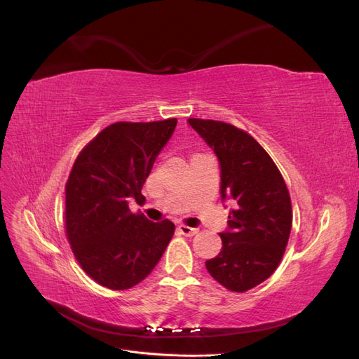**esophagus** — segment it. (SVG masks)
I'll return each mask as SVG.
<instances>
[{"label":"esophagus","instance_id":"1","mask_svg":"<svg viewBox=\"0 0 359 359\" xmlns=\"http://www.w3.org/2000/svg\"><path fill=\"white\" fill-rule=\"evenodd\" d=\"M178 231L186 236H193V235H196L199 232L198 227H190V226H186V224H180Z\"/></svg>","mask_w":359,"mask_h":359}]
</instances>
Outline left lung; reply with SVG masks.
Returning <instances> with one entry per match:
<instances>
[{"mask_svg": "<svg viewBox=\"0 0 359 359\" xmlns=\"http://www.w3.org/2000/svg\"><path fill=\"white\" fill-rule=\"evenodd\" d=\"M189 124L220 163L222 201L233 202L222 250L205 265L232 292L265 281L278 266L289 241L292 205L276 163L256 140L232 124L189 118Z\"/></svg>", "mask_w": 359, "mask_h": 359, "instance_id": "1", "label": "left lung"}]
</instances>
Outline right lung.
<instances>
[{
	"mask_svg": "<svg viewBox=\"0 0 359 359\" xmlns=\"http://www.w3.org/2000/svg\"><path fill=\"white\" fill-rule=\"evenodd\" d=\"M177 119L115 123L76 158L66 184V232L82 269L97 283L124 290L154 269L175 224L133 214L130 199L140 190Z\"/></svg>",
	"mask_w": 359,
	"mask_h": 359,
	"instance_id": "1",
	"label": "right lung"
}]
</instances>
